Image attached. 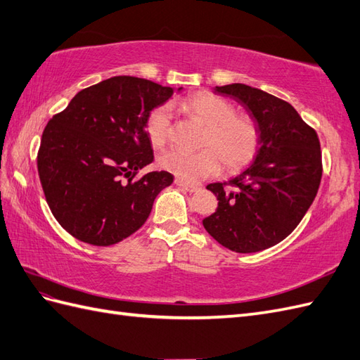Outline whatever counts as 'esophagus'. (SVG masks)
Masks as SVG:
<instances>
[{
  "mask_svg": "<svg viewBox=\"0 0 360 360\" xmlns=\"http://www.w3.org/2000/svg\"><path fill=\"white\" fill-rule=\"evenodd\" d=\"M175 185H177V186H179V188H181V189L188 191V192H197V191H198V188H197V186H194V185H189V183L183 181L181 179H175Z\"/></svg>",
  "mask_w": 360,
  "mask_h": 360,
  "instance_id": "34e87169",
  "label": "esophagus"
}]
</instances>
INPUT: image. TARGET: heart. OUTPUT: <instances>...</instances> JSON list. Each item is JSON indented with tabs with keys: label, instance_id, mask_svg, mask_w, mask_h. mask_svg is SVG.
<instances>
[{
	"label": "heart",
	"instance_id": "obj_1",
	"mask_svg": "<svg viewBox=\"0 0 360 360\" xmlns=\"http://www.w3.org/2000/svg\"><path fill=\"white\" fill-rule=\"evenodd\" d=\"M181 107L206 127L201 139L203 150L185 153L165 151L159 165L185 181H200L215 175L223 168L233 172L246 166L255 157L259 146V129L255 120L235 114V107L212 93H195L183 99ZM172 114L168 105L157 107L146 120V134L153 146L162 148L171 137Z\"/></svg>",
	"mask_w": 360,
	"mask_h": 360
}]
</instances>
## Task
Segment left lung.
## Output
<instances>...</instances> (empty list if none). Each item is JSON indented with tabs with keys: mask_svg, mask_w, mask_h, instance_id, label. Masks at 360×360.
<instances>
[{
	"mask_svg": "<svg viewBox=\"0 0 360 360\" xmlns=\"http://www.w3.org/2000/svg\"><path fill=\"white\" fill-rule=\"evenodd\" d=\"M214 91L246 108L258 125L259 146L236 177L206 186L217 195L218 207L203 226L233 252L264 250L295 231L318 194L319 139L290 103L274 94L244 84L215 86ZM226 184L231 188L226 190Z\"/></svg>",
	"mask_w": 360,
	"mask_h": 360,
	"instance_id": "8db88e82",
	"label": "left lung"
}]
</instances>
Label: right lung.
<instances>
[{"instance_id": "1", "label": "right lung", "mask_w": 360, "mask_h": 360, "mask_svg": "<svg viewBox=\"0 0 360 360\" xmlns=\"http://www.w3.org/2000/svg\"><path fill=\"white\" fill-rule=\"evenodd\" d=\"M181 90V86L179 91ZM174 94L148 79L114 76L79 91L44 129L39 180L58 223L93 246H112L150 217L174 175L153 171L146 120Z\"/></svg>"}]
</instances>
